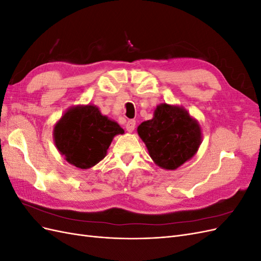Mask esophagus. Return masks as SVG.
<instances>
[{"label": "esophagus", "mask_w": 261, "mask_h": 261, "mask_svg": "<svg viewBox=\"0 0 261 261\" xmlns=\"http://www.w3.org/2000/svg\"><path fill=\"white\" fill-rule=\"evenodd\" d=\"M135 125H136V122L134 120H129L127 123H126L125 125V128L126 130H127L128 133H132L134 129H135Z\"/></svg>", "instance_id": "1"}]
</instances>
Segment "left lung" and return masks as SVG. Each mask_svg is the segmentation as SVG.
I'll list each match as a JSON object with an SVG mask.
<instances>
[{"instance_id": "1", "label": "left lung", "mask_w": 261, "mask_h": 261, "mask_svg": "<svg viewBox=\"0 0 261 261\" xmlns=\"http://www.w3.org/2000/svg\"><path fill=\"white\" fill-rule=\"evenodd\" d=\"M137 133L150 158L163 170H176L197 153L202 141L199 122L183 107L161 103Z\"/></svg>"}]
</instances>
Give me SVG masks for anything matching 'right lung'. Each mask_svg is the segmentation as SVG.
Instances as JSON below:
<instances>
[{
    "label": "right lung",
    "mask_w": 261,
    "mask_h": 261,
    "mask_svg": "<svg viewBox=\"0 0 261 261\" xmlns=\"http://www.w3.org/2000/svg\"><path fill=\"white\" fill-rule=\"evenodd\" d=\"M120 134L124 129L101 114L98 107L82 105L69 108L55 123L53 140L69 164L87 170L105 159L113 138Z\"/></svg>",
    "instance_id": "add662e5"
}]
</instances>
